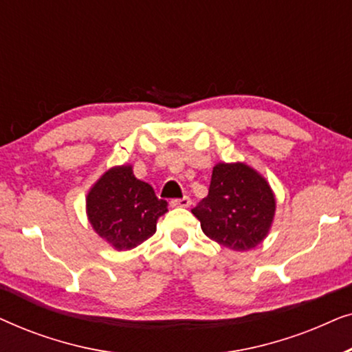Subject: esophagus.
<instances>
[{
    "instance_id": "obj_1",
    "label": "esophagus",
    "mask_w": 352,
    "mask_h": 352,
    "mask_svg": "<svg viewBox=\"0 0 352 352\" xmlns=\"http://www.w3.org/2000/svg\"><path fill=\"white\" fill-rule=\"evenodd\" d=\"M190 199L189 197H182V199H176V200H171L170 205L173 208H189L190 206Z\"/></svg>"
}]
</instances>
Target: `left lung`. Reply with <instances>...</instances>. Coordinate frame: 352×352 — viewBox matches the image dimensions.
<instances>
[{"label":"left lung","mask_w":352,"mask_h":352,"mask_svg":"<svg viewBox=\"0 0 352 352\" xmlns=\"http://www.w3.org/2000/svg\"><path fill=\"white\" fill-rule=\"evenodd\" d=\"M276 194L266 177L243 162L213 166L208 195L192 213L206 237L235 252H248L267 237Z\"/></svg>","instance_id":"1"}]
</instances>
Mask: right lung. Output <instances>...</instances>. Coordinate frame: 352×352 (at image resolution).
<instances>
[{
    "instance_id": "right-lung-1",
    "label": "right lung",
    "mask_w": 352,
    "mask_h": 352,
    "mask_svg": "<svg viewBox=\"0 0 352 352\" xmlns=\"http://www.w3.org/2000/svg\"><path fill=\"white\" fill-rule=\"evenodd\" d=\"M168 211L147 182L138 179L133 165L109 168L86 195V216L94 232L117 252L131 250L157 230V221Z\"/></svg>"
}]
</instances>
